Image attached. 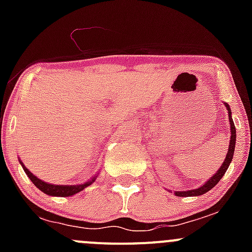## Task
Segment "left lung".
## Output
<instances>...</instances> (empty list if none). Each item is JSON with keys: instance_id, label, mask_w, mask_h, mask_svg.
Here are the masks:
<instances>
[{"instance_id": "left-lung-1", "label": "left lung", "mask_w": 252, "mask_h": 252, "mask_svg": "<svg viewBox=\"0 0 252 252\" xmlns=\"http://www.w3.org/2000/svg\"><path fill=\"white\" fill-rule=\"evenodd\" d=\"M225 108L228 111V117H229V124H230V141H229V146H228V152L227 156H225L224 162L222 163V166L220 167L217 172L212 175L211 178H208L207 182H205L201 187H199L197 189H192V190H185V191H174L175 196H180V197H188V196H200V195L205 194V192L210 191L212 188H215L217 185V183L222 179V177L224 175L225 172H227L228 167L229 164L232 163L233 159V155H234V150H235V141H236V131H235V126L234 122L232 119V112H230V107L227 102H224Z\"/></svg>"}]
</instances>
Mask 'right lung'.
I'll list each match as a JSON object with an SVG mask.
<instances>
[{"instance_id":"add662e5","label":"right lung","mask_w":252,"mask_h":252,"mask_svg":"<svg viewBox=\"0 0 252 252\" xmlns=\"http://www.w3.org/2000/svg\"><path fill=\"white\" fill-rule=\"evenodd\" d=\"M19 162H20V164H22V167H23V169H24L25 173H27L28 177L30 178V180L34 183L35 187H36L39 190H41L42 192H45V194L50 195V196H61V197L72 196V195H75V194H78V192L83 191L85 188H88L89 185L93 184V183L96 180V178H97V174H95L90 180H88V182L84 183V184H77V185L50 184V183L44 182V180L39 179L36 175L32 174V172H30L29 169L24 166V163H23L20 159H19Z\"/></svg>"}]
</instances>
